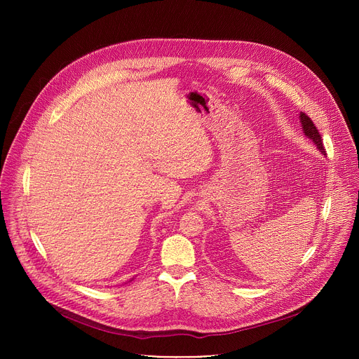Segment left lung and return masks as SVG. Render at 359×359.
Returning <instances> with one entry per match:
<instances>
[{
  "instance_id": "1",
  "label": "left lung",
  "mask_w": 359,
  "mask_h": 359,
  "mask_svg": "<svg viewBox=\"0 0 359 359\" xmlns=\"http://www.w3.org/2000/svg\"><path fill=\"white\" fill-rule=\"evenodd\" d=\"M299 119H301V125H302L304 133H305L306 136H309L310 139H313V142L317 144V147H318L323 153H325L321 135H320L318 129L316 128L314 122L311 121V118H310L309 115H305V114H299Z\"/></svg>"
}]
</instances>
